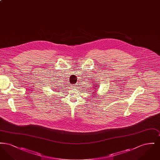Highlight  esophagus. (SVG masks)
I'll return each mask as SVG.
<instances>
[{
    "mask_svg": "<svg viewBox=\"0 0 160 160\" xmlns=\"http://www.w3.org/2000/svg\"><path fill=\"white\" fill-rule=\"evenodd\" d=\"M76 86V85H74V86H72V88H75Z\"/></svg>",
    "mask_w": 160,
    "mask_h": 160,
    "instance_id": "obj_1",
    "label": "esophagus"
}]
</instances>
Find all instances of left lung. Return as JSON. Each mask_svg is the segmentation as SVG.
Masks as SVG:
<instances>
[{
	"mask_svg": "<svg viewBox=\"0 0 160 160\" xmlns=\"http://www.w3.org/2000/svg\"><path fill=\"white\" fill-rule=\"evenodd\" d=\"M93 84H95V83H94ZM93 84H92V85L93 86ZM93 87H94V88H94L93 89L95 90V92H94V93H95V94H94L93 96L94 97V96H95V95H97V91H96V89H98V88H97V87H98V86H97V85H95Z\"/></svg>",
	"mask_w": 160,
	"mask_h": 160,
	"instance_id": "obj_1",
	"label": "left lung"
}]
</instances>
